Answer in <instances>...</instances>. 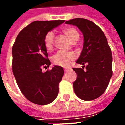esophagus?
Listing matches in <instances>:
<instances>
[{
  "label": "esophagus",
  "mask_w": 125,
  "mask_h": 125,
  "mask_svg": "<svg viewBox=\"0 0 125 125\" xmlns=\"http://www.w3.org/2000/svg\"><path fill=\"white\" fill-rule=\"evenodd\" d=\"M64 71H65V72H67L69 71V69H68V68H65V69H64Z\"/></svg>",
  "instance_id": "esophagus-1"
}]
</instances>
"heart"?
<instances>
[{"mask_svg":"<svg viewBox=\"0 0 125 125\" xmlns=\"http://www.w3.org/2000/svg\"><path fill=\"white\" fill-rule=\"evenodd\" d=\"M63 32L67 35L71 41L76 43L80 37L78 31L73 27H68L63 29ZM55 33L53 31L47 32L44 37V45L47 50H52L53 46ZM76 55L73 52L66 51H59L52 57V61L54 64L62 67H68L71 62L75 60Z\"/></svg>","mask_w":125,"mask_h":125,"instance_id":"obj_1","label":"heart"}]
</instances>
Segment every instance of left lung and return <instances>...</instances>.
<instances>
[{"instance_id": "1", "label": "left lung", "mask_w": 125, "mask_h": 125, "mask_svg": "<svg viewBox=\"0 0 125 125\" xmlns=\"http://www.w3.org/2000/svg\"><path fill=\"white\" fill-rule=\"evenodd\" d=\"M65 23L77 26L83 33L84 43L76 63L87 64L82 68H73L77 78L73 83L76 96L84 100L100 97L107 88L113 75V57L106 36L99 27L92 21L76 18Z\"/></svg>"}]
</instances>
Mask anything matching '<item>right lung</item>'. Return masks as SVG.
<instances>
[{"mask_svg": "<svg viewBox=\"0 0 125 125\" xmlns=\"http://www.w3.org/2000/svg\"><path fill=\"white\" fill-rule=\"evenodd\" d=\"M64 20L36 21L18 34L12 48V72L19 89L30 102L38 105L52 102L59 92V83L64 74L62 67L51 64L44 37Z\"/></svg>", "mask_w": 125, "mask_h": 125, "instance_id": "1", "label": "right lung"}]
</instances>
